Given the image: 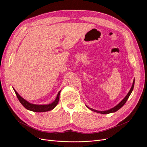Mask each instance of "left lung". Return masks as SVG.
Instances as JSON below:
<instances>
[{"label":"left lung","mask_w":147,"mask_h":147,"mask_svg":"<svg viewBox=\"0 0 147 147\" xmlns=\"http://www.w3.org/2000/svg\"><path fill=\"white\" fill-rule=\"evenodd\" d=\"M134 84H135V79L134 80V82H133V84H132V87H131L129 92H128V94H127V95L123 98V99L122 100V101L119 103L117 105H115L114 107L112 108V109H110V110H105V111H98V110H94L93 109H91V108H89V107H88L87 105H86L87 107V108H88L89 109H90V110L93 111H95V112H96V113H101V114H109V113H114L115 111H118L120 109H121V108L125 104V103L126 102L127 99L129 98V96L130 95L131 93H132V92L133 91V89H134Z\"/></svg>","instance_id":"1"}]
</instances>
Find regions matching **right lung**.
Here are the masks:
<instances>
[{"label":"right lung","mask_w":147,"mask_h":147,"mask_svg":"<svg viewBox=\"0 0 147 147\" xmlns=\"http://www.w3.org/2000/svg\"><path fill=\"white\" fill-rule=\"evenodd\" d=\"M13 90L15 92V94H16L19 101L21 102V104L24 106L26 109L28 110L32 111L33 112H37V113H42V112H46V111H49L52 110H53L54 108H55L59 101V95H60V92L61 90L58 92V94L57 96L56 99L54 100V101L52 102L51 104H32L27 101L25 99L22 98L19 94L18 92L15 90V89L13 88Z\"/></svg>","instance_id":"right-lung-1"}]
</instances>
